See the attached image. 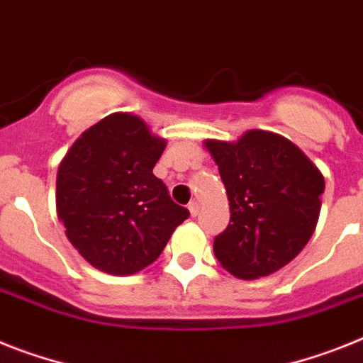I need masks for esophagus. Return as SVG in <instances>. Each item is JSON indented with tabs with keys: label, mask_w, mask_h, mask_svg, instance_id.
<instances>
[{
	"label": "esophagus",
	"mask_w": 363,
	"mask_h": 363,
	"mask_svg": "<svg viewBox=\"0 0 363 363\" xmlns=\"http://www.w3.org/2000/svg\"><path fill=\"white\" fill-rule=\"evenodd\" d=\"M188 210H190L191 218H196V216L199 214V203H197V201H191L190 205H188Z\"/></svg>",
	"instance_id": "esophagus-1"
}]
</instances>
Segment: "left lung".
I'll return each instance as SVG.
<instances>
[{
	"instance_id": "obj_1",
	"label": "left lung",
	"mask_w": 363,
	"mask_h": 363,
	"mask_svg": "<svg viewBox=\"0 0 363 363\" xmlns=\"http://www.w3.org/2000/svg\"><path fill=\"white\" fill-rule=\"evenodd\" d=\"M225 184L230 221L216 236L219 264L243 280L290 264L312 238L325 179L294 142L251 129L236 142L205 140Z\"/></svg>"
}]
</instances>
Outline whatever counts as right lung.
I'll return each instance as SVG.
<instances>
[{
  "label": "right lung",
  "mask_w": 363,
  "mask_h": 363,
  "mask_svg": "<svg viewBox=\"0 0 363 363\" xmlns=\"http://www.w3.org/2000/svg\"><path fill=\"white\" fill-rule=\"evenodd\" d=\"M166 140L114 112L73 142L57 172V216L84 260L108 275L151 266L190 212L153 175Z\"/></svg>",
  "instance_id": "right-lung-1"
}]
</instances>
